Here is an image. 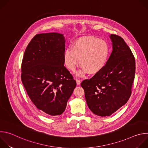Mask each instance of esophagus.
<instances>
[{
	"label": "esophagus",
	"instance_id": "obj_1",
	"mask_svg": "<svg viewBox=\"0 0 148 148\" xmlns=\"http://www.w3.org/2000/svg\"><path fill=\"white\" fill-rule=\"evenodd\" d=\"M76 82H77V84L78 86H79V85H80V84H81V80L80 79H76Z\"/></svg>",
	"mask_w": 148,
	"mask_h": 148
}]
</instances>
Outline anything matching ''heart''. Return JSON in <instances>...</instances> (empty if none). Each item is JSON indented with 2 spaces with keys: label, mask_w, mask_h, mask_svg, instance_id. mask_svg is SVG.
Wrapping results in <instances>:
<instances>
[{
  "label": "heart",
  "mask_w": 148,
  "mask_h": 148,
  "mask_svg": "<svg viewBox=\"0 0 148 148\" xmlns=\"http://www.w3.org/2000/svg\"><path fill=\"white\" fill-rule=\"evenodd\" d=\"M110 54V46L107 42L92 36L82 37L77 39L72 48L66 50L64 56V63L70 71H75L79 65L83 69L78 75L86 72L90 75L99 73L107 64Z\"/></svg>",
  "instance_id": "1"
}]
</instances>
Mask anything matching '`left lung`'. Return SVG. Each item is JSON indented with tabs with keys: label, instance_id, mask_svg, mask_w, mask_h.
Here are the masks:
<instances>
[{
	"label": "left lung",
	"instance_id": "1",
	"mask_svg": "<svg viewBox=\"0 0 148 148\" xmlns=\"http://www.w3.org/2000/svg\"><path fill=\"white\" fill-rule=\"evenodd\" d=\"M112 51L104 68L81 86L90 110L101 116H110L128 101L135 74V60L124 40L111 34Z\"/></svg>",
	"mask_w": 148,
	"mask_h": 148
}]
</instances>
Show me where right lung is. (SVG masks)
Returning a JSON list of instances; mask_svg holds the SVG:
<instances>
[{
  "label": "right lung",
  "instance_id": "add662e5",
  "mask_svg": "<svg viewBox=\"0 0 148 148\" xmlns=\"http://www.w3.org/2000/svg\"><path fill=\"white\" fill-rule=\"evenodd\" d=\"M65 40L57 33L36 34L22 62L21 79L37 109L49 116L62 114L77 84L64 67Z\"/></svg>",
  "mask_w": 148,
  "mask_h": 148
}]
</instances>
